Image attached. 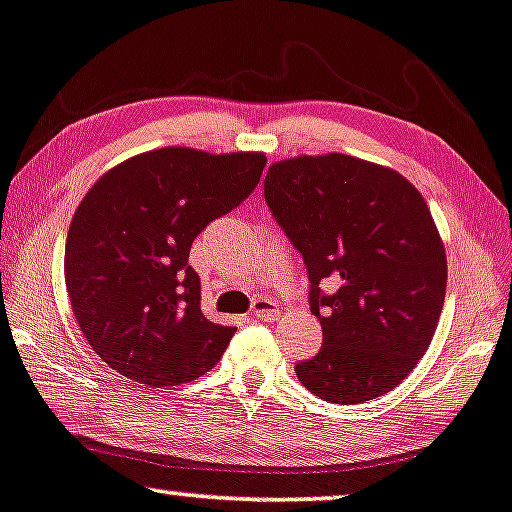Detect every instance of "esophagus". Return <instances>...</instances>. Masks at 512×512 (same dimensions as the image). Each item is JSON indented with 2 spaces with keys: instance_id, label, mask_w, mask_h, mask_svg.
<instances>
[{
  "instance_id": "1",
  "label": "esophagus",
  "mask_w": 512,
  "mask_h": 512,
  "mask_svg": "<svg viewBox=\"0 0 512 512\" xmlns=\"http://www.w3.org/2000/svg\"><path fill=\"white\" fill-rule=\"evenodd\" d=\"M250 316L255 318V320H276V316H278V304L274 302V299L257 297L255 302H252Z\"/></svg>"
}]
</instances>
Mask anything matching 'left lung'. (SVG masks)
<instances>
[{
	"label": "left lung",
	"instance_id": "8db88e82",
	"mask_svg": "<svg viewBox=\"0 0 512 512\" xmlns=\"http://www.w3.org/2000/svg\"><path fill=\"white\" fill-rule=\"evenodd\" d=\"M264 199L302 252L323 327L299 381L337 405L388 393L426 353L445 304L447 255L424 196L398 170L330 152L271 163Z\"/></svg>",
	"mask_w": 512,
	"mask_h": 512
}]
</instances>
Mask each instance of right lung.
Segmentation results:
<instances>
[{
  "instance_id": "right-lung-1",
  "label": "right lung",
  "mask_w": 512,
  "mask_h": 512,
  "mask_svg": "<svg viewBox=\"0 0 512 512\" xmlns=\"http://www.w3.org/2000/svg\"><path fill=\"white\" fill-rule=\"evenodd\" d=\"M262 152L161 147L117 163L74 210L65 285L91 349L154 388L213 370L236 327L201 313L194 238L260 182Z\"/></svg>"
}]
</instances>
